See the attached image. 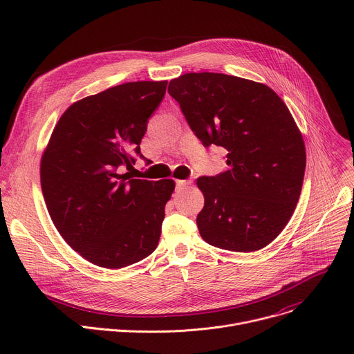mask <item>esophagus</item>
Returning a JSON list of instances; mask_svg holds the SVG:
<instances>
[{"instance_id":"34e87169","label":"esophagus","mask_w":354,"mask_h":354,"mask_svg":"<svg viewBox=\"0 0 354 354\" xmlns=\"http://www.w3.org/2000/svg\"><path fill=\"white\" fill-rule=\"evenodd\" d=\"M190 183H192L190 179H187V180H176V190L179 192V190H182L183 187H186Z\"/></svg>"}]
</instances>
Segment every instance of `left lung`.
Instances as JSON below:
<instances>
[{
    "label": "left lung",
    "mask_w": 354,
    "mask_h": 354,
    "mask_svg": "<svg viewBox=\"0 0 354 354\" xmlns=\"http://www.w3.org/2000/svg\"><path fill=\"white\" fill-rule=\"evenodd\" d=\"M168 92L205 147L228 151L225 172L197 179L201 238L234 252L265 248L290 221L304 180L306 144L288 108L268 85L218 73L183 74Z\"/></svg>",
    "instance_id": "left-lung-1"
}]
</instances>
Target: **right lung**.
Masks as SVG:
<instances>
[{
	"label": "right lung",
	"instance_id": "add662e5",
	"mask_svg": "<svg viewBox=\"0 0 354 354\" xmlns=\"http://www.w3.org/2000/svg\"><path fill=\"white\" fill-rule=\"evenodd\" d=\"M168 81L112 86L74 102L57 122L40 161L50 217L64 241L88 262L120 269L158 246L172 179L120 175L158 108Z\"/></svg>",
	"mask_w": 354,
	"mask_h": 354
}]
</instances>
